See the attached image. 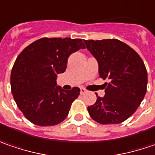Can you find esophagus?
Instances as JSON below:
<instances>
[{
  "label": "esophagus",
  "mask_w": 155,
  "mask_h": 155,
  "mask_svg": "<svg viewBox=\"0 0 155 155\" xmlns=\"http://www.w3.org/2000/svg\"><path fill=\"white\" fill-rule=\"evenodd\" d=\"M85 92H87V91L84 89V88H81V89H80V93H81V94H84Z\"/></svg>",
  "instance_id": "1"
}]
</instances>
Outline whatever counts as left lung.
I'll list each match as a JSON object with an SVG mask.
<instances>
[{
	"label": "left lung",
	"mask_w": 155,
	"mask_h": 155,
	"mask_svg": "<svg viewBox=\"0 0 155 155\" xmlns=\"http://www.w3.org/2000/svg\"><path fill=\"white\" fill-rule=\"evenodd\" d=\"M88 51L97 59L99 77L104 83L105 95L88 106L96 122L120 124L133 115L147 92V72L143 60L127 43L118 39L84 40Z\"/></svg>",
	"instance_id": "1"
}]
</instances>
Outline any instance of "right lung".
<instances>
[{
  "label": "right lung",
  "mask_w": 155,
  "mask_h": 155,
  "mask_svg": "<svg viewBox=\"0 0 155 155\" xmlns=\"http://www.w3.org/2000/svg\"><path fill=\"white\" fill-rule=\"evenodd\" d=\"M84 48L82 39L43 37L20 53L12 68L11 91L31 123L47 127L65 120L80 89L63 90L57 86V77L65 71L70 55Z\"/></svg>",
  "instance_id": "1"
}]
</instances>
